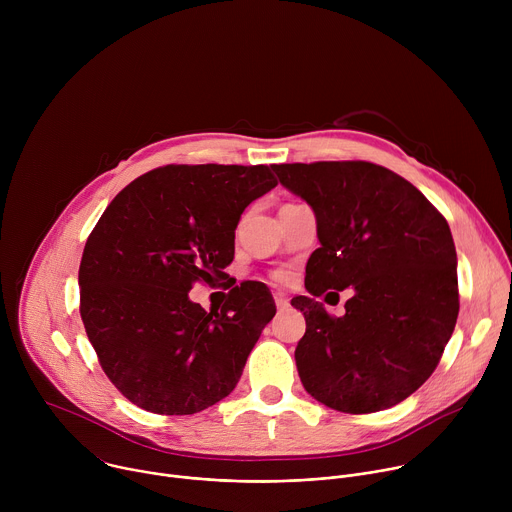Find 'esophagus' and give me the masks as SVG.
<instances>
[{
    "instance_id": "1",
    "label": "esophagus",
    "mask_w": 512,
    "mask_h": 512,
    "mask_svg": "<svg viewBox=\"0 0 512 512\" xmlns=\"http://www.w3.org/2000/svg\"><path fill=\"white\" fill-rule=\"evenodd\" d=\"M273 298H275V306H277L279 312H283V310L289 308V300L285 298V294H281V291H275Z\"/></svg>"
}]
</instances>
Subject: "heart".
<instances>
[{"label": "heart", "instance_id": "obj_1", "mask_svg": "<svg viewBox=\"0 0 512 512\" xmlns=\"http://www.w3.org/2000/svg\"><path fill=\"white\" fill-rule=\"evenodd\" d=\"M273 279H275L277 283H285V281L289 279V273H287L285 269H277V271H273Z\"/></svg>", "mask_w": 512, "mask_h": 512}]
</instances>
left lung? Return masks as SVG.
Returning <instances> with one entry per match:
<instances>
[{"label": "left lung", "mask_w": 512, "mask_h": 512, "mask_svg": "<svg viewBox=\"0 0 512 512\" xmlns=\"http://www.w3.org/2000/svg\"><path fill=\"white\" fill-rule=\"evenodd\" d=\"M271 168L316 212L320 249L306 289L316 298L354 289L342 318L314 298L291 300L306 318L296 348L306 391L354 415L401 403L431 377L458 320L448 221L411 182L371 162Z\"/></svg>", "instance_id": "8db88e82"}]
</instances>
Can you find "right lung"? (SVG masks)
I'll return each mask as SVG.
<instances>
[{
    "label": "right lung",
    "mask_w": 512,
    "mask_h": 512,
    "mask_svg": "<svg viewBox=\"0 0 512 512\" xmlns=\"http://www.w3.org/2000/svg\"><path fill=\"white\" fill-rule=\"evenodd\" d=\"M277 186L267 166L170 164L127 184L91 231L81 318L101 369L137 407L192 415L225 399L275 316L265 283L229 289L221 312L190 302L229 283L243 210Z\"/></svg>",
    "instance_id": "1"
}]
</instances>
